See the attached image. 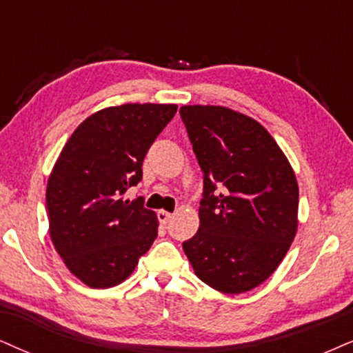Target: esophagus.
I'll return each mask as SVG.
<instances>
[{
    "mask_svg": "<svg viewBox=\"0 0 353 353\" xmlns=\"http://www.w3.org/2000/svg\"><path fill=\"white\" fill-rule=\"evenodd\" d=\"M171 218H172V213L166 212V210H159V212H158V220H159V223H161V225H166V223H169Z\"/></svg>",
    "mask_w": 353,
    "mask_h": 353,
    "instance_id": "esophagus-1",
    "label": "esophagus"
}]
</instances>
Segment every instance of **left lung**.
<instances>
[{
    "label": "left lung",
    "instance_id": "left-lung-1",
    "mask_svg": "<svg viewBox=\"0 0 353 353\" xmlns=\"http://www.w3.org/2000/svg\"><path fill=\"white\" fill-rule=\"evenodd\" d=\"M179 112L203 172L200 226L182 248L208 287L249 292L274 274L295 239L296 176L257 120L223 105Z\"/></svg>",
    "mask_w": 353,
    "mask_h": 353
}]
</instances>
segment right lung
<instances>
[{
  "label": "right lung",
  "mask_w": 353,
  "mask_h": 353,
  "mask_svg": "<svg viewBox=\"0 0 353 353\" xmlns=\"http://www.w3.org/2000/svg\"><path fill=\"white\" fill-rule=\"evenodd\" d=\"M176 104H123L89 115L66 141L47 182L48 231L74 276L91 288L128 279L158 236L143 199H125Z\"/></svg>",
  "instance_id": "right-lung-1"
}]
</instances>
